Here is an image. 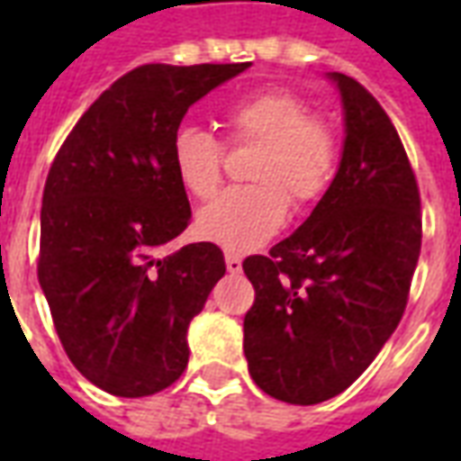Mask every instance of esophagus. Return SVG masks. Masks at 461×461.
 <instances>
[{
  "mask_svg": "<svg viewBox=\"0 0 461 461\" xmlns=\"http://www.w3.org/2000/svg\"><path fill=\"white\" fill-rule=\"evenodd\" d=\"M224 261H227V271L230 274H240L241 271V259L237 257V254H231V251H227V257H224Z\"/></svg>",
  "mask_w": 461,
  "mask_h": 461,
  "instance_id": "1",
  "label": "esophagus"
}]
</instances>
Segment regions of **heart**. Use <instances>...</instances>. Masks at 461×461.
Returning a JSON list of instances; mask_svg holds the SVG:
<instances>
[{"label":"heart","mask_w":461,"mask_h":461,"mask_svg":"<svg viewBox=\"0 0 461 461\" xmlns=\"http://www.w3.org/2000/svg\"><path fill=\"white\" fill-rule=\"evenodd\" d=\"M231 142H259L249 167L257 185L231 187L197 214V231L227 251H251L286 224L289 200L316 202L329 187L339 140L336 131L289 91H261L224 111ZM221 142L200 125H182L170 142V162L182 190L212 197L221 182Z\"/></svg>","instance_id":"b5f03b06"}]
</instances>
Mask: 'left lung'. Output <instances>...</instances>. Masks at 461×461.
Instances as JSON below:
<instances>
[{
    "label": "left lung",
    "instance_id": "1",
    "mask_svg": "<svg viewBox=\"0 0 461 461\" xmlns=\"http://www.w3.org/2000/svg\"><path fill=\"white\" fill-rule=\"evenodd\" d=\"M343 104L339 172L309 220L269 257H247L249 375L267 395L316 405L353 385L405 311L422 244L415 175L395 125L356 78Z\"/></svg>",
    "mask_w": 461,
    "mask_h": 461
}]
</instances>
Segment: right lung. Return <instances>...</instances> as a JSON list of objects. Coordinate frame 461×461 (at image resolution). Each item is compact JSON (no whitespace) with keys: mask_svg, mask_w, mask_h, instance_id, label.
<instances>
[{"mask_svg":"<svg viewBox=\"0 0 461 461\" xmlns=\"http://www.w3.org/2000/svg\"><path fill=\"white\" fill-rule=\"evenodd\" d=\"M251 64L132 68L68 132L41 202L39 284L78 373L145 397L187 367L190 321L224 276L212 241L158 251L190 224L170 142L192 104Z\"/></svg>","mask_w":461,"mask_h":461,"instance_id":"obj_1","label":"right lung"}]
</instances>
